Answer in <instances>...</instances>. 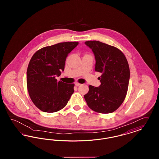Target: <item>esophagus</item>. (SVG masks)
<instances>
[{"mask_svg":"<svg viewBox=\"0 0 159 159\" xmlns=\"http://www.w3.org/2000/svg\"><path fill=\"white\" fill-rule=\"evenodd\" d=\"M75 86H80L81 84L78 83V82H76V83H75Z\"/></svg>","mask_w":159,"mask_h":159,"instance_id":"1","label":"esophagus"}]
</instances>
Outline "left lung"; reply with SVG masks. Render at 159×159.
<instances>
[{
    "label": "left lung",
    "instance_id": "left-lung-1",
    "mask_svg": "<svg viewBox=\"0 0 159 159\" xmlns=\"http://www.w3.org/2000/svg\"><path fill=\"white\" fill-rule=\"evenodd\" d=\"M85 45L95 55V70L102 75L98 87L89 86L84 95L88 107L99 113H111L121 106L128 89L130 70L125 55L116 47L99 41H86Z\"/></svg>",
    "mask_w": 159,
    "mask_h": 159
}]
</instances>
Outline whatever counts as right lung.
<instances>
[{"instance_id": "add662e5", "label": "right lung", "mask_w": 159, "mask_h": 159, "mask_svg": "<svg viewBox=\"0 0 159 159\" xmlns=\"http://www.w3.org/2000/svg\"><path fill=\"white\" fill-rule=\"evenodd\" d=\"M79 42H66L46 46L31 57L27 70V86L31 101L41 111L54 113L62 109L74 92V84L57 81L64 70L68 54Z\"/></svg>"}]
</instances>
